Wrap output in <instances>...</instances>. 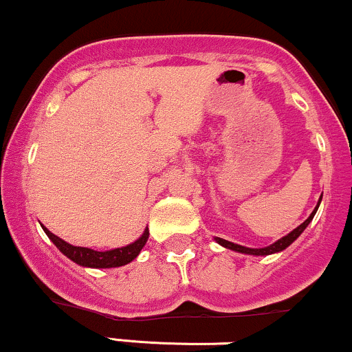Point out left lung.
<instances>
[{"instance_id": "obj_1", "label": "left lung", "mask_w": 352, "mask_h": 352, "mask_svg": "<svg viewBox=\"0 0 352 352\" xmlns=\"http://www.w3.org/2000/svg\"><path fill=\"white\" fill-rule=\"evenodd\" d=\"M320 199H322V196H320V198H319V203H317V206L314 208V211L311 213V217L307 218V220L302 223V225H298L296 230H292V232H290L289 235L282 236L280 240H277V241H275V243L268 245V247H263V248H248V247H243V245H236V243H232V241H228V240H223V238H220V236H217V238H214V240H217V243H220L221 247L230 248V250L238 252V253H247V255H272V253L282 252V250H285V248L289 247V245H292L294 241H296L297 238L300 236V233L304 232L305 228H307V225L312 221L314 214H316L317 208H319V205H320Z\"/></svg>"}]
</instances>
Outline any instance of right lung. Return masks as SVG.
I'll return each instance as SVG.
<instances>
[{"label":"right lung","instance_id":"right-lung-1","mask_svg":"<svg viewBox=\"0 0 352 352\" xmlns=\"http://www.w3.org/2000/svg\"><path fill=\"white\" fill-rule=\"evenodd\" d=\"M43 232L47 233V236L50 238L55 243V247L58 248L67 258H70L72 262H75L77 265L82 267H90V268H114V267H122L131 263L135 256L139 255L142 250V247L146 245L147 238H149V230H144L141 236L134 241V243H129L127 247L114 248V250L107 252H97L92 250V248L85 247H74V245L67 243L62 238H58L47 226L41 225Z\"/></svg>","mask_w":352,"mask_h":352}]
</instances>
